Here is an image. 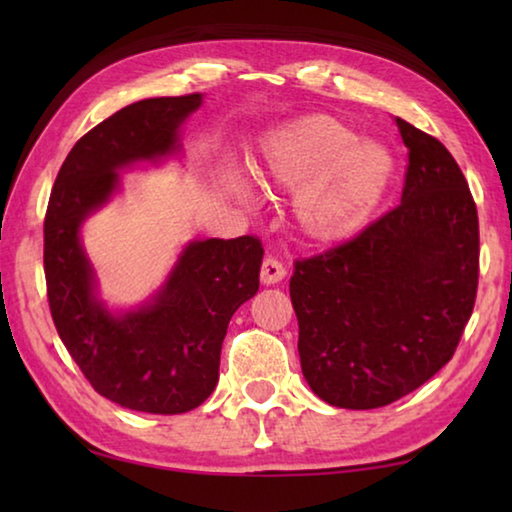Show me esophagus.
Returning <instances> with one entry per match:
<instances>
[{"label": "esophagus", "instance_id": "obj_1", "mask_svg": "<svg viewBox=\"0 0 512 512\" xmlns=\"http://www.w3.org/2000/svg\"><path fill=\"white\" fill-rule=\"evenodd\" d=\"M259 277H262L264 284H277L287 277V266H284L282 262H277L275 257H266Z\"/></svg>", "mask_w": 512, "mask_h": 512}]
</instances>
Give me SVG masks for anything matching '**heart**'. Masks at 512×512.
<instances>
[{"label": "heart", "instance_id": "heart-1", "mask_svg": "<svg viewBox=\"0 0 512 512\" xmlns=\"http://www.w3.org/2000/svg\"><path fill=\"white\" fill-rule=\"evenodd\" d=\"M391 173L377 144L357 142L339 119L309 115L273 131L257 176L264 187L296 192L293 221L302 237L332 244L370 219Z\"/></svg>", "mask_w": 512, "mask_h": 512}]
</instances>
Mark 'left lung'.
<instances>
[{"label":"left lung","mask_w":512,"mask_h":512,"mask_svg":"<svg viewBox=\"0 0 512 512\" xmlns=\"http://www.w3.org/2000/svg\"><path fill=\"white\" fill-rule=\"evenodd\" d=\"M402 203L357 237L296 259L289 282L307 384L341 409H379L454 357L479 287V216L443 142L397 117Z\"/></svg>","instance_id":"obj_1"}]
</instances>
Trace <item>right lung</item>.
I'll use <instances>...</instances> for the list:
<instances>
[{
  "label": "right lung",
  "instance_id": "right-lung-1",
  "mask_svg": "<svg viewBox=\"0 0 512 512\" xmlns=\"http://www.w3.org/2000/svg\"><path fill=\"white\" fill-rule=\"evenodd\" d=\"M201 101L198 92L144 99L94 126L65 158L45 214L47 298L60 341L94 391L133 411L201 406L219 381L230 318L259 289L264 248L244 235L189 244L149 307L112 316L94 298L83 219L115 192L117 169L176 151L178 128Z\"/></svg>",
  "mask_w": 512,
  "mask_h": 512
}]
</instances>
